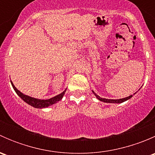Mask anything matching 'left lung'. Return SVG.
Masks as SVG:
<instances>
[{
	"mask_svg": "<svg viewBox=\"0 0 155 155\" xmlns=\"http://www.w3.org/2000/svg\"><path fill=\"white\" fill-rule=\"evenodd\" d=\"M95 94V96L97 97V99L99 100V101H103V102H105V103H112V104H121V103H123V102H124V101H127V100L130 99V98L133 97V95H130V96L127 97H125V98H122V99L110 100V99H106V98L101 97H99V96H98V95H97L96 94Z\"/></svg>",
	"mask_w": 155,
	"mask_h": 155,
	"instance_id": "obj_1",
	"label": "left lung"
}]
</instances>
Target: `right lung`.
Wrapping results in <instances>:
<instances>
[{
	"label": "right lung",
	"mask_w": 155,
	"mask_h": 155,
	"mask_svg": "<svg viewBox=\"0 0 155 155\" xmlns=\"http://www.w3.org/2000/svg\"><path fill=\"white\" fill-rule=\"evenodd\" d=\"M11 84H12V87H13V89L15 90V91L16 92L17 94H18V96H19L20 97H21V99L25 101V102L27 103V104H29V105L32 106V107H34L35 108H40V109H41V108L48 107H49V106L52 105V104H56L57 102H58L59 101H61V100L62 99V97H63L64 95L65 91H66V90H65L64 91L62 92L61 94H60L54 97L50 98V99L40 100V99H36V98L31 97H29V96H28V95L24 94H22L21 92H20L16 88V87L14 86L13 83H12V82H11Z\"/></svg>",
	"instance_id": "add662e5"
}]
</instances>
